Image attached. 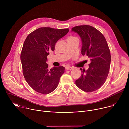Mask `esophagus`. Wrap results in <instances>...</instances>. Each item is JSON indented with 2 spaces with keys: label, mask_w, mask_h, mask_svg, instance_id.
<instances>
[{
  "label": "esophagus",
  "mask_w": 129,
  "mask_h": 129,
  "mask_svg": "<svg viewBox=\"0 0 129 129\" xmlns=\"http://www.w3.org/2000/svg\"><path fill=\"white\" fill-rule=\"evenodd\" d=\"M65 69L66 70H71V69H73V68L70 67V66H66L65 67Z\"/></svg>",
  "instance_id": "esophagus-1"
}]
</instances>
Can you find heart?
<instances>
[{"label": "heart", "mask_w": 129, "mask_h": 129, "mask_svg": "<svg viewBox=\"0 0 129 129\" xmlns=\"http://www.w3.org/2000/svg\"><path fill=\"white\" fill-rule=\"evenodd\" d=\"M73 38H75V37H70L69 38H68V39H73Z\"/></svg>", "instance_id": "1"}]
</instances>
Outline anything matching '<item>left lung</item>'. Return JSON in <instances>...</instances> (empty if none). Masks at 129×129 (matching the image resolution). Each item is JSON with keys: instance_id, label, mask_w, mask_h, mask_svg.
Returning a JSON list of instances; mask_svg holds the SVG:
<instances>
[{"instance_id": "obj_1", "label": "left lung", "mask_w": 129, "mask_h": 129, "mask_svg": "<svg viewBox=\"0 0 129 129\" xmlns=\"http://www.w3.org/2000/svg\"><path fill=\"white\" fill-rule=\"evenodd\" d=\"M71 29L81 38L82 55L91 60L87 70L80 68L82 74L76 84L86 92L96 91L105 83L110 70L111 54L107 41L99 30L89 25L76 26Z\"/></svg>"}]
</instances>
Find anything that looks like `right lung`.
<instances>
[{
  "mask_svg": "<svg viewBox=\"0 0 129 129\" xmlns=\"http://www.w3.org/2000/svg\"><path fill=\"white\" fill-rule=\"evenodd\" d=\"M68 31V28L40 27L30 33L24 41L20 55L23 74L29 86L38 93L49 94L59 84L65 68L60 66L49 70L47 57Z\"/></svg>",
  "mask_w": 129,
  "mask_h": 129,
  "instance_id": "add662e5",
  "label": "right lung"
}]
</instances>
